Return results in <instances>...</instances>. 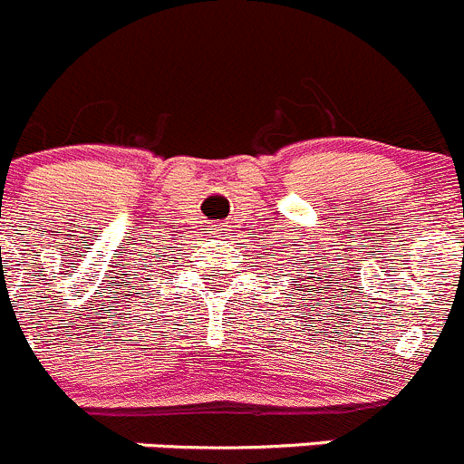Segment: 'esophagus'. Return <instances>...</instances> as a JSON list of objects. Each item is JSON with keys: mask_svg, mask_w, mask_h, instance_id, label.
I'll return each instance as SVG.
<instances>
[{"mask_svg": "<svg viewBox=\"0 0 464 464\" xmlns=\"http://www.w3.org/2000/svg\"><path fill=\"white\" fill-rule=\"evenodd\" d=\"M215 233H218V237H222V240H228V237L233 236V224L231 222L215 224Z\"/></svg>", "mask_w": 464, "mask_h": 464, "instance_id": "esophagus-1", "label": "esophagus"}]
</instances>
